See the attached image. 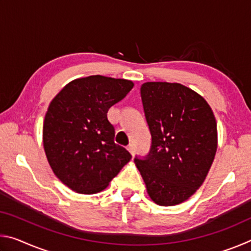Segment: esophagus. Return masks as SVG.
<instances>
[{
	"label": "esophagus",
	"mask_w": 251,
	"mask_h": 251,
	"mask_svg": "<svg viewBox=\"0 0 251 251\" xmlns=\"http://www.w3.org/2000/svg\"><path fill=\"white\" fill-rule=\"evenodd\" d=\"M127 151H128L130 152L131 156H134V154H135V148H134L133 144H129V145L127 146Z\"/></svg>",
	"instance_id": "1"
}]
</instances>
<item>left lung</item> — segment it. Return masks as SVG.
<instances>
[{
    "label": "left lung",
    "mask_w": 251,
    "mask_h": 251,
    "mask_svg": "<svg viewBox=\"0 0 251 251\" xmlns=\"http://www.w3.org/2000/svg\"><path fill=\"white\" fill-rule=\"evenodd\" d=\"M141 96L151 134L146 159L135 158L148 196L175 206L196 193L217 151V123L206 100L179 83L146 82Z\"/></svg>",
    "instance_id": "1"
}]
</instances>
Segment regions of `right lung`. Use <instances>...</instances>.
I'll return each instance as SVG.
<instances>
[{
	"label": "right lung",
	"mask_w": 251,
	"mask_h": 251,
	"mask_svg": "<svg viewBox=\"0 0 251 251\" xmlns=\"http://www.w3.org/2000/svg\"><path fill=\"white\" fill-rule=\"evenodd\" d=\"M133 86L128 79L92 75L66 84L50 103L43 123L45 155L55 176L73 192H101L130 160L114 142L107 112Z\"/></svg>",
	"instance_id": "1"
}]
</instances>
